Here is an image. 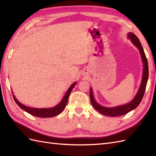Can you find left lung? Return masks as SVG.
Wrapping results in <instances>:
<instances>
[{
  "label": "left lung",
  "instance_id": "obj_1",
  "mask_svg": "<svg viewBox=\"0 0 156 156\" xmlns=\"http://www.w3.org/2000/svg\"><path fill=\"white\" fill-rule=\"evenodd\" d=\"M128 38L130 39L133 45L138 48L140 50V54L142 58V61L144 63V69H143V76H142V80L141 82V85L139 88V90L137 92V94L135 95V98L129 103L117 106L115 107H105L102 106L98 104L97 102L95 101L93 96V92H92V88L90 89V99L91 104L96 110L98 111L100 113L109 116V117H117V116L124 115L125 114L128 113L129 112L133 110V109L136 108L137 106L140 104V102L144 97V95L145 91V88H146L147 82L148 80V75H149V69H148V63L147 59L145 56V52L144 51L143 47L141 44V42L140 39L133 33H129L128 34Z\"/></svg>",
  "mask_w": 156,
  "mask_h": 156
}]
</instances>
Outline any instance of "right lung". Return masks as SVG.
<instances>
[{"instance_id":"right-lung-1","label":"right lung","mask_w":156,"mask_h":156,"mask_svg":"<svg viewBox=\"0 0 156 156\" xmlns=\"http://www.w3.org/2000/svg\"><path fill=\"white\" fill-rule=\"evenodd\" d=\"M76 84V82H74V83H73L70 86V87L68 88V91L66 92V93L64 97V98H63L62 101L59 102L58 105H56L54 107L48 108H31V107H27V106L23 105L21 103V102H19L17 101V99L15 98V95H13L12 92V93L13 96V98H14L16 103L18 105V106L20 108L23 109V110H24L25 111L27 112L28 113L38 117H42V118L53 117L59 115V113H61V112L64 111L66 105H67L69 96L70 94V92L73 89V88L74 87Z\"/></svg>"}]
</instances>
